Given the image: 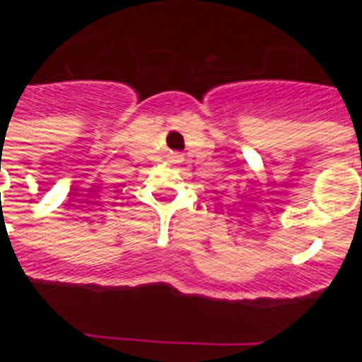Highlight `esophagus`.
I'll list each match as a JSON object with an SVG mask.
<instances>
[{"instance_id": "34e87169", "label": "esophagus", "mask_w": 362, "mask_h": 362, "mask_svg": "<svg viewBox=\"0 0 362 362\" xmlns=\"http://www.w3.org/2000/svg\"><path fill=\"white\" fill-rule=\"evenodd\" d=\"M181 159H183V158H181V156H174V161L175 163H179V161H181Z\"/></svg>"}]
</instances>
